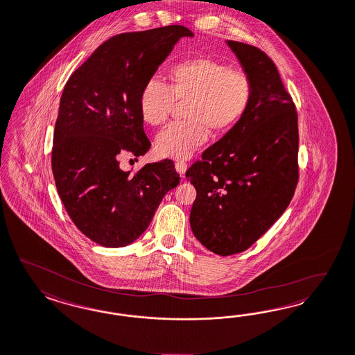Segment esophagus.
<instances>
[{
    "label": "esophagus",
    "instance_id": "esophagus-1",
    "mask_svg": "<svg viewBox=\"0 0 355 355\" xmlns=\"http://www.w3.org/2000/svg\"><path fill=\"white\" fill-rule=\"evenodd\" d=\"M186 169H187V165L184 162H180V161L175 162V171L181 177H184Z\"/></svg>",
    "mask_w": 355,
    "mask_h": 355
}]
</instances>
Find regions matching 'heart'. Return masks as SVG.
Listing matches in <instances>:
<instances>
[{
    "mask_svg": "<svg viewBox=\"0 0 355 355\" xmlns=\"http://www.w3.org/2000/svg\"><path fill=\"white\" fill-rule=\"evenodd\" d=\"M171 85L149 80L139 97V114L149 125L168 121L175 99L186 101V122L171 123L155 139L162 157L187 159L208 140L209 128L227 132L244 118L253 99L252 78L240 69L208 58L178 62L169 73Z\"/></svg>",
    "mask_w": 355,
    "mask_h": 355,
    "instance_id": "obj_1",
    "label": "heart"
}]
</instances>
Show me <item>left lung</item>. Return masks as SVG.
<instances>
[{
    "mask_svg": "<svg viewBox=\"0 0 355 355\" xmlns=\"http://www.w3.org/2000/svg\"><path fill=\"white\" fill-rule=\"evenodd\" d=\"M253 83L244 118L206 149L186 178L196 198L190 227L215 254L241 253L278 220L297 184V115L275 64L253 46L225 40Z\"/></svg>",
    "mask_w": 355,
    "mask_h": 355,
    "instance_id": "8db88e82",
    "label": "left lung"
}]
</instances>
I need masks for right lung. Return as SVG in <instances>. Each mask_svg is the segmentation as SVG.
I'll return each instance as SVG.
<instances>
[{
  "instance_id": "add662e5",
  "label": "right lung",
  "mask_w": 355,
  "mask_h": 355,
  "mask_svg": "<svg viewBox=\"0 0 355 355\" xmlns=\"http://www.w3.org/2000/svg\"><path fill=\"white\" fill-rule=\"evenodd\" d=\"M184 26L112 37L64 87L53 134L52 171L62 205L92 241L122 248L137 240L165 194L180 184L171 162L147 164L137 174L119 169L118 155L143 156L150 143L139 114L143 86L181 37Z\"/></svg>"
}]
</instances>
